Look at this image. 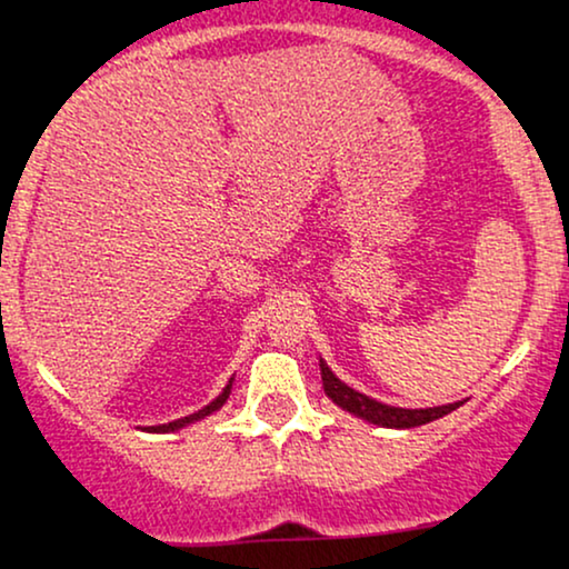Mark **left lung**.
Wrapping results in <instances>:
<instances>
[{
	"label": "left lung",
	"mask_w": 569,
	"mask_h": 569,
	"mask_svg": "<svg viewBox=\"0 0 569 569\" xmlns=\"http://www.w3.org/2000/svg\"><path fill=\"white\" fill-rule=\"evenodd\" d=\"M321 380H323V390L337 407H342L350 415L361 417V420L375 422L380 428H417L426 426V422L439 420V417L449 415L457 407H462V401L447 403V407H433V409H401V407H388V403L375 401V398L358 393L352 390L350 385H345L339 377L326 367V361H321Z\"/></svg>",
	"instance_id": "1"
}]
</instances>
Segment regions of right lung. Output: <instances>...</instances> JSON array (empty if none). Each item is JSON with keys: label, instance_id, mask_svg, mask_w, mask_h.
Instances as JSON below:
<instances>
[{"label": "right lung", "instance_id": "right-lung-1", "mask_svg": "<svg viewBox=\"0 0 569 569\" xmlns=\"http://www.w3.org/2000/svg\"><path fill=\"white\" fill-rule=\"evenodd\" d=\"M230 390H232V380H230V385H227L224 390H221V393H219L217 398H213L211 403H208V407H202L200 411H194V415H189V417H181V420H173V422H168V426H152V428H149V430H152V433H171V430H179V428H184V426H189V422H198V420H202V417L213 415V411L224 407V401H227V398H230Z\"/></svg>", "mask_w": 569, "mask_h": 569}]
</instances>
